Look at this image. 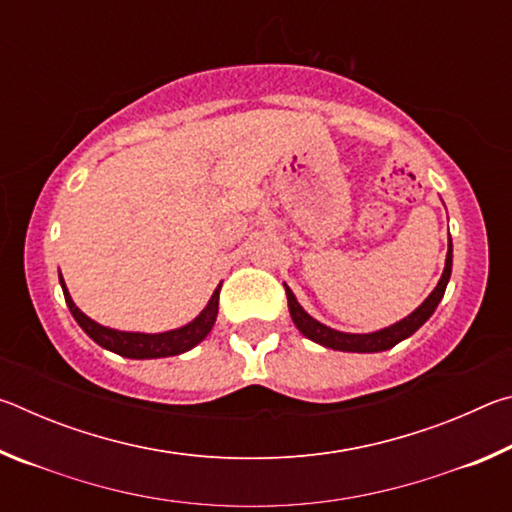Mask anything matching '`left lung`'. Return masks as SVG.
<instances>
[{"instance_id":"obj_1","label":"left lung","mask_w":512,"mask_h":512,"mask_svg":"<svg viewBox=\"0 0 512 512\" xmlns=\"http://www.w3.org/2000/svg\"><path fill=\"white\" fill-rule=\"evenodd\" d=\"M449 275H452V239H449V248H447L445 271L440 275L436 289L429 293L427 300H424L413 314L402 318L400 323L379 329V332H370V334H348V332H339V329H332L323 323H318L316 318H311L307 311L300 307V302L296 300V296H293V291L287 287V284H284V289H287L291 318L302 332V336H307V339H311L318 345H325V348L341 350V352H384V350H391L393 345H397L400 341L409 339L413 332H418V329L427 323L433 311H436L438 302L445 296Z\"/></svg>"}]
</instances>
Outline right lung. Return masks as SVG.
Instances as JSON below:
<instances>
[{"label": "right lung", "instance_id": "1", "mask_svg": "<svg viewBox=\"0 0 512 512\" xmlns=\"http://www.w3.org/2000/svg\"><path fill=\"white\" fill-rule=\"evenodd\" d=\"M60 277V287H63L65 293V302L76 323L81 325L85 334L90 336L94 343H99L101 348H106L110 352L119 354V357H128V359H160V357H176V354H183L187 350H192L194 345L201 343L210 329L214 327L216 314H219V291L221 284L214 289L210 302L207 307L198 314L192 323H187L178 329H169V332L162 334H144V332H119V329L112 327H103L97 320H92L90 316H85L83 311L74 305L72 296L63 282V275Z\"/></svg>", "mask_w": 512, "mask_h": 512}]
</instances>
